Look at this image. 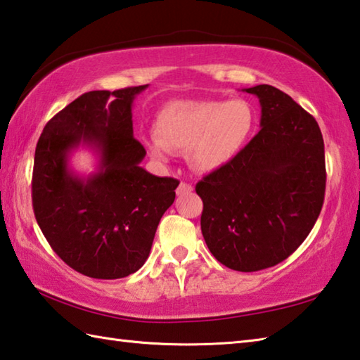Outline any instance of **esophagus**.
Masks as SVG:
<instances>
[{"mask_svg":"<svg viewBox=\"0 0 360 360\" xmlns=\"http://www.w3.org/2000/svg\"><path fill=\"white\" fill-rule=\"evenodd\" d=\"M193 191L192 184H188V182H181V184L178 186V188H176V193L178 195H186V193H191Z\"/></svg>","mask_w":360,"mask_h":360,"instance_id":"obj_1","label":"esophagus"}]
</instances>
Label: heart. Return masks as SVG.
<instances>
[{
  "mask_svg": "<svg viewBox=\"0 0 360 360\" xmlns=\"http://www.w3.org/2000/svg\"><path fill=\"white\" fill-rule=\"evenodd\" d=\"M257 112L243 99L173 101L155 120V134L146 139L148 151L167 160L173 149H187L191 167L212 173L243 151L253 134Z\"/></svg>",
  "mask_w": 360,
  "mask_h": 360,
  "instance_id": "b5f03b06",
  "label": "heart"
}]
</instances>
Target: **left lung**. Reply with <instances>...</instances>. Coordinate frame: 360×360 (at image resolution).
Listing matches in <instances>:
<instances>
[{
    "label": "left lung",
    "instance_id": "left-lung-1",
    "mask_svg": "<svg viewBox=\"0 0 360 360\" xmlns=\"http://www.w3.org/2000/svg\"><path fill=\"white\" fill-rule=\"evenodd\" d=\"M245 91L259 99L261 130L195 191L214 258L255 272L282 263L309 236L324 202L326 162L315 117L271 84Z\"/></svg>",
    "mask_w": 360,
    "mask_h": 360
}]
</instances>
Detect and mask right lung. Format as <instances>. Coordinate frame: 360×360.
I'll list each match as a JSON object with an SVG mask.
<instances>
[{
  "mask_svg": "<svg viewBox=\"0 0 360 360\" xmlns=\"http://www.w3.org/2000/svg\"><path fill=\"white\" fill-rule=\"evenodd\" d=\"M146 86L84 93L39 136L31 181L36 220L58 257L83 276L113 280L139 271L174 201L179 181L140 167L146 149L134 136L132 102ZM80 142L101 155L100 172L86 180L67 168Z\"/></svg>",
  "mask_w": 360,
  "mask_h": 360,
  "instance_id": "obj_1",
  "label": "right lung"
}]
</instances>
